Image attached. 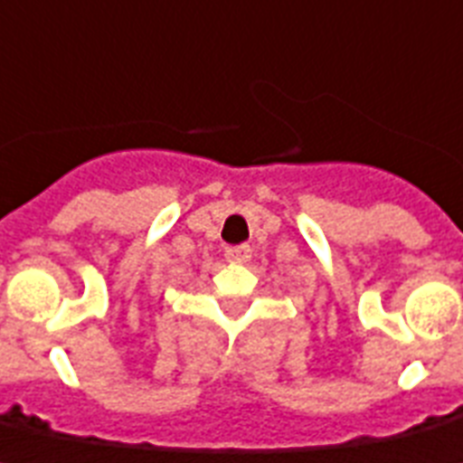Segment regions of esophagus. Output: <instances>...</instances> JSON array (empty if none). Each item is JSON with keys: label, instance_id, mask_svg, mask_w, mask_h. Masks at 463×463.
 I'll return each instance as SVG.
<instances>
[{"label": "esophagus", "instance_id": "esophagus-1", "mask_svg": "<svg viewBox=\"0 0 463 463\" xmlns=\"http://www.w3.org/2000/svg\"><path fill=\"white\" fill-rule=\"evenodd\" d=\"M252 250L248 246H232L224 250V258H227V262L232 264H246L248 260H250Z\"/></svg>", "mask_w": 463, "mask_h": 463}]
</instances>
